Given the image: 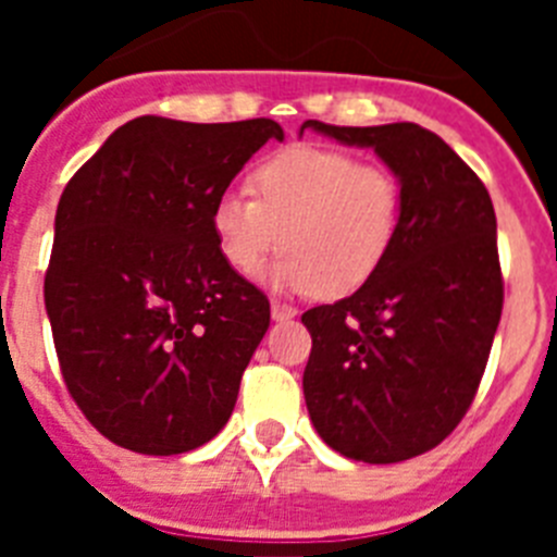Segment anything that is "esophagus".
Listing matches in <instances>:
<instances>
[{"label":"esophagus","mask_w":557,"mask_h":557,"mask_svg":"<svg viewBox=\"0 0 557 557\" xmlns=\"http://www.w3.org/2000/svg\"><path fill=\"white\" fill-rule=\"evenodd\" d=\"M270 314H273V321H275V323H284V321H293V318H295V309L287 307V304L273 301V307H270Z\"/></svg>","instance_id":"esophagus-1"}]
</instances>
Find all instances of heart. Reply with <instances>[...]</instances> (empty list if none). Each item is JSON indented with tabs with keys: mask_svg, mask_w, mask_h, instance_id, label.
Masks as SVG:
<instances>
[{
	"mask_svg": "<svg viewBox=\"0 0 557 557\" xmlns=\"http://www.w3.org/2000/svg\"><path fill=\"white\" fill-rule=\"evenodd\" d=\"M253 195L220 191L211 234L225 262L256 275L278 245L287 253L268 282L289 293L343 298L368 284L396 248L405 225V184L385 164L346 150L295 145L250 175Z\"/></svg>",
	"mask_w": 557,
	"mask_h": 557,
	"instance_id": "b5f03b06",
	"label": "heart"
}]
</instances>
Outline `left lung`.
Returning <instances> with one entry per match:
<instances>
[{
	"instance_id": "8db88e82",
	"label": "left lung",
	"mask_w": 557,
	"mask_h": 557,
	"mask_svg": "<svg viewBox=\"0 0 557 557\" xmlns=\"http://www.w3.org/2000/svg\"><path fill=\"white\" fill-rule=\"evenodd\" d=\"M307 127L371 147L405 184L387 262L354 295L301 314L312 334L309 418L343 457L410 460L460 424L488 362L505 298L494 203L474 170L416 122Z\"/></svg>"
}]
</instances>
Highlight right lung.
Returning <instances> with one entry per match:
<instances>
[{
	"label": "right lung",
	"mask_w": 557,
	"mask_h": 557,
	"mask_svg": "<svg viewBox=\"0 0 557 557\" xmlns=\"http://www.w3.org/2000/svg\"><path fill=\"white\" fill-rule=\"evenodd\" d=\"M268 139L278 122L139 116L63 189L44 304L69 393L122 449L191 451L234 412L270 301L223 259L211 206Z\"/></svg>",
	"instance_id": "1"
}]
</instances>
